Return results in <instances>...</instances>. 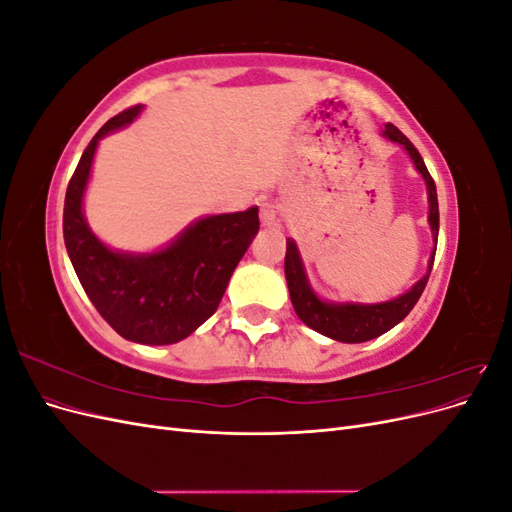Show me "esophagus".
Returning a JSON list of instances; mask_svg holds the SVG:
<instances>
[{"label": "esophagus", "instance_id": "esophagus-1", "mask_svg": "<svg viewBox=\"0 0 512 512\" xmlns=\"http://www.w3.org/2000/svg\"><path fill=\"white\" fill-rule=\"evenodd\" d=\"M260 224L262 228H271L277 224V207L273 203L260 205Z\"/></svg>", "mask_w": 512, "mask_h": 512}]
</instances>
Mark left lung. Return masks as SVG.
Masks as SVG:
<instances>
[{"instance_id":"obj_1","label":"left lung","mask_w":512,"mask_h":512,"mask_svg":"<svg viewBox=\"0 0 512 512\" xmlns=\"http://www.w3.org/2000/svg\"><path fill=\"white\" fill-rule=\"evenodd\" d=\"M382 136L389 138L391 143H397L406 149L414 168L418 170V175L423 177L425 188H427V203H429L427 222H429L431 235H433V252L427 262V273L421 277V280H418L404 294H399V297L389 299V301H380V303L327 301V299H322L320 294L312 288V284H309V277H307L297 241L286 239L284 273H286V284H288L294 312H297V316L307 324L309 329H314L322 335L335 339V342H344V344L369 342V339L380 337L382 333L391 331L395 324L404 320L412 312L416 301L421 299V294L429 280L431 267H433V256H436L438 230H440L436 183H433L429 170L421 158V153L416 151V147L393 126V123H386L382 130Z\"/></svg>"}]
</instances>
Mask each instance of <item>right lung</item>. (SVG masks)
Here are the masks:
<instances>
[{"label": "right lung", "mask_w": 512, "mask_h": 512, "mask_svg": "<svg viewBox=\"0 0 512 512\" xmlns=\"http://www.w3.org/2000/svg\"><path fill=\"white\" fill-rule=\"evenodd\" d=\"M143 106L108 119L68 183L64 241L72 267L100 316L136 344L168 346L192 335L218 309L232 271L258 235V207L205 215L153 252L108 247L85 220V190L98 143L128 128Z\"/></svg>", "instance_id": "1"}]
</instances>
